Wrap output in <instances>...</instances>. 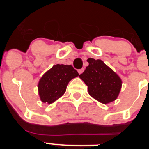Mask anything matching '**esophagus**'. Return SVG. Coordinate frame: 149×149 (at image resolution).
Segmentation results:
<instances>
[{"label":"esophagus","mask_w":149,"mask_h":149,"mask_svg":"<svg viewBox=\"0 0 149 149\" xmlns=\"http://www.w3.org/2000/svg\"><path fill=\"white\" fill-rule=\"evenodd\" d=\"M84 71V68H81V69H78V70H77V72H78L79 74H82Z\"/></svg>","instance_id":"1"}]
</instances>
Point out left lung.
<instances>
[{"instance_id": "1", "label": "left lung", "mask_w": 149, "mask_h": 149, "mask_svg": "<svg viewBox=\"0 0 149 149\" xmlns=\"http://www.w3.org/2000/svg\"><path fill=\"white\" fill-rule=\"evenodd\" d=\"M89 65L79 77L88 86L89 94L103 104L117 98L122 87V81L116 74L101 60L89 58Z\"/></svg>"}]
</instances>
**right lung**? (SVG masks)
Segmentation results:
<instances>
[{"instance_id":"right-lung-1","label":"right lung","mask_w":149,"mask_h":149,"mask_svg":"<svg viewBox=\"0 0 149 149\" xmlns=\"http://www.w3.org/2000/svg\"><path fill=\"white\" fill-rule=\"evenodd\" d=\"M78 75V72L71 65H54L44 74L38 84L41 101L44 103H53L65 93L68 82Z\"/></svg>"}]
</instances>
